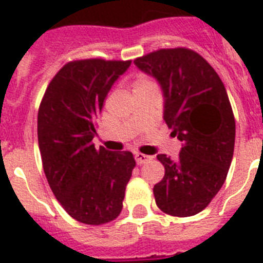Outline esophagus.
Listing matches in <instances>:
<instances>
[{
    "label": "esophagus",
    "mask_w": 263,
    "mask_h": 263,
    "mask_svg": "<svg viewBox=\"0 0 263 263\" xmlns=\"http://www.w3.org/2000/svg\"><path fill=\"white\" fill-rule=\"evenodd\" d=\"M134 157H136V161L138 165H142V164H145V162L151 161L152 160L151 156L142 155V153H136V155H134Z\"/></svg>",
    "instance_id": "obj_1"
}]
</instances>
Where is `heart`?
<instances>
[{
	"instance_id": "heart-1",
	"label": "heart",
	"mask_w": 263,
	"mask_h": 263,
	"mask_svg": "<svg viewBox=\"0 0 263 263\" xmlns=\"http://www.w3.org/2000/svg\"><path fill=\"white\" fill-rule=\"evenodd\" d=\"M147 83H153V82L146 77H138L136 80H134L133 86L134 87H138V86H144V84H147Z\"/></svg>"
}]
</instances>
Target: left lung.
I'll list each match as a JSON object with an SVG mask.
<instances>
[{"label": "left lung", "mask_w": 263, "mask_h": 263, "mask_svg": "<svg viewBox=\"0 0 263 263\" xmlns=\"http://www.w3.org/2000/svg\"><path fill=\"white\" fill-rule=\"evenodd\" d=\"M156 78L164 95V121L183 142L177 160L158 155L165 175L153 188L156 204L185 218L207 207L224 184L235 144V119L222 79L188 48L158 49L134 60Z\"/></svg>", "instance_id": "8db88e82"}]
</instances>
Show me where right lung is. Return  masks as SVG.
<instances>
[{"mask_svg": "<svg viewBox=\"0 0 263 263\" xmlns=\"http://www.w3.org/2000/svg\"><path fill=\"white\" fill-rule=\"evenodd\" d=\"M132 60L84 59L63 66L49 82L37 116L39 149L52 192L84 224L111 222L122 211L136 161L130 152L95 149L97 118Z\"/></svg>", "mask_w": 263, "mask_h": 263, "instance_id": "1", "label": "right lung"}]
</instances>
